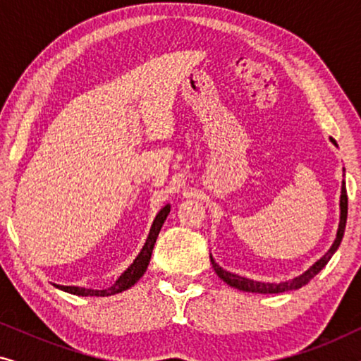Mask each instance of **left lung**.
<instances>
[{"mask_svg":"<svg viewBox=\"0 0 361 361\" xmlns=\"http://www.w3.org/2000/svg\"><path fill=\"white\" fill-rule=\"evenodd\" d=\"M330 141L337 146L334 137H330ZM345 172V169H343ZM345 176V174H343ZM347 212H348V199H347V187H345V180H342V192H340V221H338V228H337V236H335L332 246H330L327 253H325L322 258L315 261V263L310 266L307 271H304L302 274L295 276V278L289 279V281H283V283H261V281H255L250 278H243V276H238L235 273H230L221 268L220 264L215 263V259L212 258L210 255V261L212 266H214L216 276L220 279H224L226 284L231 286V288L243 290V293H256V294H279V293H288V290H295L299 288H302L309 283L314 276H317L320 271L325 268V264L329 263L330 258H332L335 251L338 250L340 243H342L343 233H345V225H347Z\"/></svg>","mask_w":361,"mask_h":361,"instance_id":"obj_1","label":"left lung"}]
</instances>
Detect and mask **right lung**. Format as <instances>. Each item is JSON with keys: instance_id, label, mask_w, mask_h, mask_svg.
Wrapping results in <instances>:
<instances>
[{"instance_id": "right-lung-1", "label": "right lung", "mask_w": 361, "mask_h": 361, "mask_svg": "<svg viewBox=\"0 0 361 361\" xmlns=\"http://www.w3.org/2000/svg\"><path fill=\"white\" fill-rule=\"evenodd\" d=\"M171 212V205L167 204L166 207H162V209L157 212L154 221H152L151 225V230H149V235H147L146 238V243L142 245V248L140 251V255L136 256L135 261L128 266V269L123 273L120 278L116 279V283L111 286V288L108 289H87V288H78V286H61V284H54V288L61 289V290H66V293H71V294H75V295H83V298H87V295H97V298H105V295H113V294H118V293H123V290L130 289L131 286H135L140 278H142V274L146 273L147 266H149V261H151V255H152V248H154V243L157 240V235H159V231L162 228V225H164V221L167 219V215H169Z\"/></svg>"}]
</instances>
